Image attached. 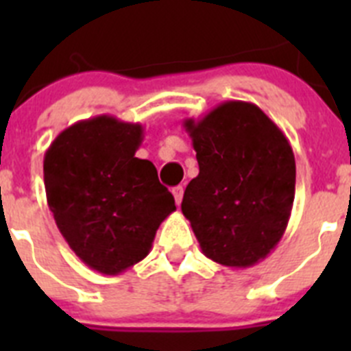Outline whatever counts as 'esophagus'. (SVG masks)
Returning a JSON list of instances; mask_svg holds the SVG:
<instances>
[{
    "label": "esophagus",
    "instance_id": "1",
    "mask_svg": "<svg viewBox=\"0 0 351 351\" xmlns=\"http://www.w3.org/2000/svg\"><path fill=\"white\" fill-rule=\"evenodd\" d=\"M172 195H173V198H176V204H181V200H182V195H184V188H182V186H176V188H172Z\"/></svg>",
    "mask_w": 351,
    "mask_h": 351
}]
</instances>
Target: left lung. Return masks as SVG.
Returning a JSON list of instances; mask_svg holds the SVG:
<instances>
[{
	"instance_id": "8db88e82",
	"label": "left lung",
	"mask_w": 351,
	"mask_h": 351,
	"mask_svg": "<svg viewBox=\"0 0 351 351\" xmlns=\"http://www.w3.org/2000/svg\"><path fill=\"white\" fill-rule=\"evenodd\" d=\"M198 176L181 210L202 253L225 267H251L278 246L295 197V158L276 123L250 101L230 100L184 121Z\"/></svg>"
}]
</instances>
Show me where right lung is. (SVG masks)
I'll use <instances>...</instances> for the list:
<instances>
[{"label":"right lung","mask_w":351,"mask_h":351,"mask_svg":"<svg viewBox=\"0 0 351 351\" xmlns=\"http://www.w3.org/2000/svg\"><path fill=\"white\" fill-rule=\"evenodd\" d=\"M138 123L96 116L71 125L43 156L49 209L71 251L93 271L117 276L144 260L176 210L156 167L135 158Z\"/></svg>","instance_id":"right-lung-1"}]
</instances>
